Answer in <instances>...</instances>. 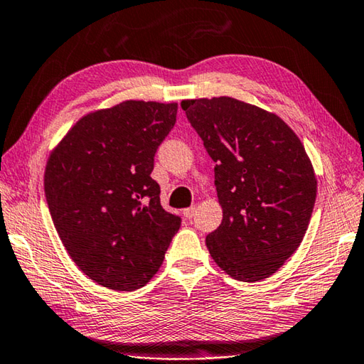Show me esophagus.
<instances>
[{"label": "esophagus", "instance_id": "obj_1", "mask_svg": "<svg viewBox=\"0 0 364 364\" xmlns=\"http://www.w3.org/2000/svg\"><path fill=\"white\" fill-rule=\"evenodd\" d=\"M196 210H197V207L196 205H191V207H188V208H184V217H186L188 220H191L196 215Z\"/></svg>", "mask_w": 364, "mask_h": 364}]
</instances>
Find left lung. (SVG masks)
I'll return each mask as SVG.
<instances>
[{"label":"left lung","mask_w":364,"mask_h":364,"mask_svg":"<svg viewBox=\"0 0 364 364\" xmlns=\"http://www.w3.org/2000/svg\"><path fill=\"white\" fill-rule=\"evenodd\" d=\"M181 107L215 164L223 220L205 244L234 279L276 273L304 239L316 176L297 134L276 114L234 97L184 100Z\"/></svg>","instance_id":"left-lung-1"}]
</instances>
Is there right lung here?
Segmentation results:
<instances>
[{
	"mask_svg": "<svg viewBox=\"0 0 364 364\" xmlns=\"http://www.w3.org/2000/svg\"><path fill=\"white\" fill-rule=\"evenodd\" d=\"M176 110V102L123 101L82 117L49 154L45 194L60 241L90 279L112 291L147 284L181 226L151 178Z\"/></svg>",
	"mask_w": 364,
	"mask_h": 364,
	"instance_id": "1",
	"label": "right lung"
}]
</instances>
